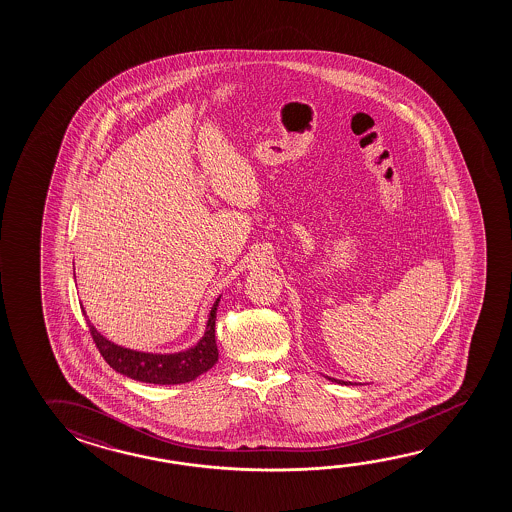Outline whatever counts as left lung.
Wrapping results in <instances>:
<instances>
[{"instance_id":"left-lung-1","label":"left lung","mask_w":512,"mask_h":512,"mask_svg":"<svg viewBox=\"0 0 512 512\" xmlns=\"http://www.w3.org/2000/svg\"><path fill=\"white\" fill-rule=\"evenodd\" d=\"M328 380H332V382H337V384H341V386H350L352 382H344V380H337V378L327 377Z\"/></svg>"}]
</instances>
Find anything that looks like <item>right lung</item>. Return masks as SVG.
I'll return each mask as SVG.
<instances>
[{
  "mask_svg": "<svg viewBox=\"0 0 512 512\" xmlns=\"http://www.w3.org/2000/svg\"><path fill=\"white\" fill-rule=\"evenodd\" d=\"M218 300L212 305L207 318V327L203 332L202 339L198 343L176 353H148L130 350L125 346L112 343L107 337L101 336L93 323L87 318L84 310L87 325L91 330L94 343L98 346L103 359L107 361L110 368L116 369L121 375L134 378L146 384H157V386H176L191 382L194 378L200 377L205 371H209L218 362V344H216V312H218Z\"/></svg>",
  "mask_w": 512,
  "mask_h": 512,
  "instance_id": "add662e5",
  "label": "right lung"
}]
</instances>
